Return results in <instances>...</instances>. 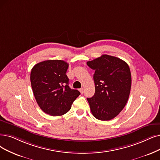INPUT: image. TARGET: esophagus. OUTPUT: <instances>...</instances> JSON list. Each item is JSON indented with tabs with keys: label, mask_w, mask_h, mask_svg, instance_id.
<instances>
[{
	"label": "esophagus",
	"mask_w": 160,
	"mask_h": 160,
	"mask_svg": "<svg viewBox=\"0 0 160 160\" xmlns=\"http://www.w3.org/2000/svg\"><path fill=\"white\" fill-rule=\"evenodd\" d=\"M79 91H80V92H81V94H82V93L84 92V88H80V89H79Z\"/></svg>",
	"instance_id": "1"
}]
</instances>
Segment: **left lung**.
I'll return each mask as SVG.
<instances>
[{
  "mask_svg": "<svg viewBox=\"0 0 160 160\" xmlns=\"http://www.w3.org/2000/svg\"><path fill=\"white\" fill-rule=\"evenodd\" d=\"M87 64L95 71V93L87 98L91 111L99 120H111L128 100L131 87L130 68L125 61L107 54L88 61Z\"/></svg>",
  "mask_w": 160,
  "mask_h": 160,
  "instance_id": "1",
  "label": "left lung"
}]
</instances>
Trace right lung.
<instances>
[{
  "instance_id": "obj_1",
  "label": "right lung",
  "mask_w": 160,
  "mask_h": 160,
  "mask_svg": "<svg viewBox=\"0 0 160 160\" xmlns=\"http://www.w3.org/2000/svg\"><path fill=\"white\" fill-rule=\"evenodd\" d=\"M68 66L63 60H49L37 63L31 69L30 80L35 100L41 109L50 116L67 113L80 94L68 85Z\"/></svg>"
}]
</instances>
